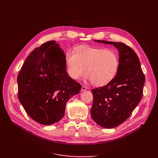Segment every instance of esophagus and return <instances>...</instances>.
<instances>
[{"mask_svg":"<svg viewBox=\"0 0 158 158\" xmlns=\"http://www.w3.org/2000/svg\"><path fill=\"white\" fill-rule=\"evenodd\" d=\"M86 89H87V88L85 87V86H84V85H82V90H81V91H82V92H84V91H85Z\"/></svg>","mask_w":158,"mask_h":158,"instance_id":"esophagus-1","label":"esophagus"}]
</instances>
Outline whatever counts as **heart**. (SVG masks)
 <instances>
[{
	"mask_svg": "<svg viewBox=\"0 0 158 158\" xmlns=\"http://www.w3.org/2000/svg\"><path fill=\"white\" fill-rule=\"evenodd\" d=\"M65 63L72 79H79L85 72V79L95 85H104L115 77L119 59L117 52L111 49L79 46L74 52L66 53Z\"/></svg>",
	"mask_w": 158,
	"mask_h": 158,
	"instance_id": "heart-1",
	"label": "heart"
}]
</instances>
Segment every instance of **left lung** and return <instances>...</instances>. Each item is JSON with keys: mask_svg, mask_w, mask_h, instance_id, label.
<instances>
[{"mask_svg": "<svg viewBox=\"0 0 158 158\" xmlns=\"http://www.w3.org/2000/svg\"><path fill=\"white\" fill-rule=\"evenodd\" d=\"M94 41L113 45L118 51L119 66L115 77L104 86L91 90L92 119L100 127L113 128L125 122L140 103L145 76L139 59L130 47L118 42Z\"/></svg>", "mask_w": 158, "mask_h": 158, "instance_id": "1", "label": "left lung"}]
</instances>
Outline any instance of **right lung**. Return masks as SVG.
Instances as JSON below:
<instances>
[{"mask_svg": "<svg viewBox=\"0 0 158 158\" xmlns=\"http://www.w3.org/2000/svg\"><path fill=\"white\" fill-rule=\"evenodd\" d=\"M65 56L55 41L45 43L28 55L18 75L19 101L41 125L59 122L66 103L82 88L66 72Z\"/></svg>", "mask_w": 158, "mask_h": 158, "instance_id": "right-lung-1", "label": "right lung"}]
</instances>
